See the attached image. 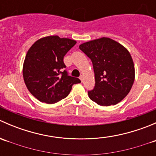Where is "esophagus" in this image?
<instances>
[{"instance_id": "esophagus-1", "label": "esophagus", "mask_w": 156, "mask_h": 156, "mask_svg": "<svg viewBox=\"0 0 156 156\" xmlns=\"http://www.w3.org/2000/svg\"><path fill=\"white\" fill-rule=\"evenodd\" d=\"M80 80H81V82H82V81H84V77H83L82 76V75H81V76H80Z\"/></svg>"}]
</instances>
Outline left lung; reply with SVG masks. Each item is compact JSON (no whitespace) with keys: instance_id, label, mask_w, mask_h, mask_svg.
<instances>
[{"instance_id":"8db88e82","label":"left lung","mask_w":156,"mask_h":156,"mask_svg":"<svg viewBox=\"0 0 156 156\" xmlns=\"http://www.w3.org/2000/svg\"><path fill=\"white\" fill-rule=\"evenodd\" d=\"M79 48L91 59L95 74V87L88 91L90 99L103 106L122 101L135 78L134 64L128 50L105 37L81 44Z\"/></svg>"}]
</instances>
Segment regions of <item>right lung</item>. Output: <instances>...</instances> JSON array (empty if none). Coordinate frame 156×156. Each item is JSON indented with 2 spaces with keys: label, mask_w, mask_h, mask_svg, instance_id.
I'll list each match as a JSON object with an SVG mask.
<instances>
[{
  "label": "right lung",
  "mask_w": 156,
  "mask_h": 156,
  "mask_svg": "<svg viewBox=\"0 0 156 156\" xmlns=\"http://www.w3.org/2000/svg\"><path fill=\"white\" fill-rule=\"evenodd\" d=\"M76 41L47 36L36 41L26 53L23 75L29 92L42 103L53 104L66 98L72 85L81 82L69 76L63 57Z\"/></svg>",
  "instance_id": "add662e5"
}]
</instances>
